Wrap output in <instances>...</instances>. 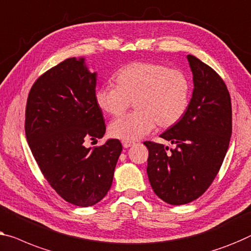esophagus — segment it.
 Here are the masks:
<instances>
[{
  "label": "esophagus",
  "instance_id": "esophagus-1",
  "mask_svg": "<svg viewBox=\"0 0 251 251\" xmlns=\"http://www.w3.org/2000/svg\"><path fill=\"white\" fill-rule=\"evenodd\" d=\"M133 145L132 142H123V147H124V149H128Z\"/></svg>",
  "mask_w": 251,
  "mask_h": 251
}]
</instances>
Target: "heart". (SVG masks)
Listing matches in <instances>:
<instances>
[{
    "label": "heart",
    "instance_id": "heart-1",
    "mask_svg": "<svg viewBox=\"0 0 251 251\" xmlns=\"http://www.w3.org/2000/svg\"><path fill=\"white\" fill-rule=\"evenodd\" d=\"M116 87L96 90V103L104 114L119 116L134 102L136 111L122 116L109 125V134L123 142H135L155 124L169 128L186 114L190 100V82L178 70L156 63L136 62L116 73Z\"/></svg>",
    "mask_w": 251,
    "mask_h": 251
}]
</instances>
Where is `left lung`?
<instances>
[{
    "mask_svg": "<svg viewBox=\"0 0 251 251\" xmlns=\"http://www.w3.org/2000/svg\"><path fill=\"white\" fill-rule=\"evenodd\" d=\"M194 89L180 121L160 137L175 149L144 142L147 173L155 195L170 205H184L203 195L222 166L232 133L229 91L214 70L188 55Z\"/></svg>",
    "mask_w": 251,
    "mask_h": 251,
    "instance_id": "left-lung-1",
    "label": "left lung"
}]
</instances>
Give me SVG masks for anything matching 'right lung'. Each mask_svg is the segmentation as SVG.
<instances>
[{"label":"right lung","instance_id":"1","mask_svg":"<svg viewBox=\"0 0 251 251\" xmlns=\"http://www.w3.org/2000/svg\"><path fill=\"white\" fill-rule=\"evenodd\" d=\"M97 75L84 57L67 58L33 83L25 108V136L33 158L56 193L80 207L107 195L123 150L115 138L93 150L84 145L106 133L95 99Z\"/></svg>","mask_w":251,"mask_h":251}]
</instances>
